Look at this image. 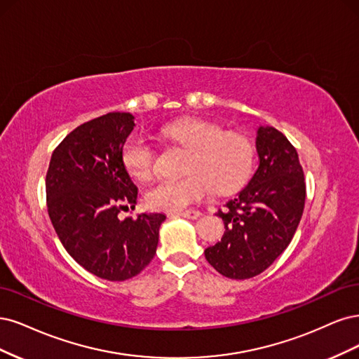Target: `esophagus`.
Returning <instances> with one entry per match:
<instances>
[{"mask_svg":"<svg viewBox=\"0 0 359 359\" xmlns=\"http://www.w3.org/2000/svg\"><path fill=\"white\" fill-rule=\"evenodd\" d=\"M177 216H182V217H187V219H198L201 216L200 212L196 210H189V212H183V213H177Z\"/></svg>","mask_w":359,"mask_h":359,"instance_id":"1","label":"esophagus"}]
</instances>
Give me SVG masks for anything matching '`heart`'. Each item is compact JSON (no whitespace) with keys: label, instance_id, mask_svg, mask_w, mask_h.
<instances>
[{"label":"heart","instance_id":"obj_1","mask_svg":"<svg viewBox=\"0 0 359 359\" xmlns=\"http://www.w3.org/2000/svg\"><path fill=\"white\" fill-rule=\"evenodd\" d=\"M167 140L189 150L183 172L187 177L163 179L146 191L147 204L156 210L183 212L204 200L215 188L233 192L246 180L253 149L246 137L224 133L210 122L183 119L161 128ZM122 164L138 180H147L155 170V149L149 138L133 134L122 146Z\"/></svg>","mask_w":359,"mask_h":359}]
</instances>
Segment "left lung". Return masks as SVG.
<instances>
[{"label": "left lung", "instance_id": "obj_1", "mask_svg": "<svg viewBox=\"0 0 359 359\" xmlns=\"http://www.w3.org/2000/svg\"><path fill=\"white\" fill-rule=\"evenodd\" d=\"M258 168L225 203V233L204 250L212 267L229 279H250L267 270L291 243L302 219L306 183L295 147L273 126H257Z\"/></svg>", "mask_w": 359, "mask_h": 359}]
</instances>
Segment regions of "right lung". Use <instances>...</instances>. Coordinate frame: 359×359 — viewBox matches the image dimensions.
<instances>
[{"label": "right lung", "mask_w": 359, "mask_h": 359, "mask_svg": "<svg viewBox=\"0 0 359 359\" xmlns=\"http://www.w3.org/2000/svg\"><path fill=\"white\" fill-rule=\"evenodd\" d=\"M134 119L114 111L77 126L55 149L46 176L48 212L62 246L85 270L110 282L147 267L167 217L118 216L137 204V187L121 155Z\"/></svg>", "instance_id": "1"}]
</instances>
